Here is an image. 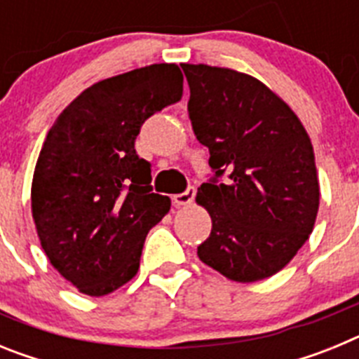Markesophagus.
<instances>
[{
	"mask_svg": "<svg viewBox=\"0 0 359 359\" xmlns=\"http://www.w3.org/2000/svg\"><path fill=\"white\" fill-rule=\"evenodd\" d=\"M194 196H196V187H189V189H187L185 192H182V194H174L172 201L176 207H187V205L192 203Z\"/></svg>",
	"mask_w": 359,
	"mask_h": 359,
	"instance_id": "esophagus-1",
	"label": "esophagus"
}]
</instances>
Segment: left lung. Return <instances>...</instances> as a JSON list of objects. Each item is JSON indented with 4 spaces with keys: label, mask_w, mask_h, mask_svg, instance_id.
<instances>
[{
    "label": "left lung",
    "mask_w": 359,
    "mask_h": 359,
    "mask_svg": "<svg viewBox=\"0 0 359 359\" xmlns=\"http://www.w3.org/2000/svg\"><path fill=\"white\" fill-rule=\"evenodd\" d=\"M189 118L215 172L198 189L212 231L201 262L236 282L280 271L315 228L320 185L300 118L264 82L230 68L182 65ZM229 172L226 184L217 177Z\"/></svg>",
    "instance_id": "left-lung-1"
}]
</instances>
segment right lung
Listing matches in <instances>:
<instances>
[{"instance_id":"1","label":"right lung","mask_w":359,"mask_h":359,"mask_svg":"<svg viewBox=\"0 0 359 359\" xmlns=\"http://www.w3.org/2000/svg\"><path fill=\"white\" fill-rule=\"evenodd\" d=\"M183 95L176 65L104 79L57 116L32 180V217L53 268L81 293L104 297L140 268L145 237L170 210L136 154L142 123Z\"/></svg>"}]
</instances>
